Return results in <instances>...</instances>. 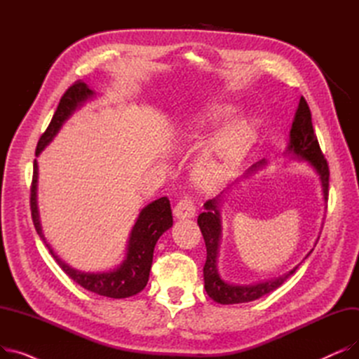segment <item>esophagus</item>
<instances>
[{
  "label": "esophagus",
  "mask_w": 359,
  "mask_h": 359,
  "mask_svg": "<svg viewBox=\"0 0 359 359\" xmlns=\"http://www.w3.org/2000/svg\"><path fill=\"white\" fill-rule=\"evenodd\" d=\"M173 212H175V217L180 219L192 218L196 214V205L191 198H183L176 203Z\"/></svg>",
  "instance_id": "esophagus-1"
}]
</instances>
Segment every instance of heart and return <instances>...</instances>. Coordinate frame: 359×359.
<instances>
[{
	"mask_svg": "<svg viewBox=\"0 0 359 359\" xmlns=\"http://www.w3.org/2000/svg\"><path fill=\"white\" fill-rule=\"evenodd\" d=\"M236 107L230 104H217L210 107L194 122L195 134L215 129L231 121ZM256 138L253 122L241 119L225 126L208 144L194 165V177L202 187H214L227 177L236 164L246 154Z\"/></svg>",
	"mask_w": 359,
	"mask_h": 359,
	"instance_id": "b5f03b06",
	"label": "heart"
}]
</instances>
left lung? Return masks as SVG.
Here are the masks:
<instances>
[{
	"label": "left lung",
	"instance_id": "1",
	"mask_svg": "<svg viewBox=\"0 0 359 359\" xmlns=\"http://www.w3.org/2000/svg\"><path fill=\"white\" fill-rule=\"evenodd\" d=\"M290 137H291V141H290L288 149L292 151V153L299 158L307 160L316 168V172L320 175V179H322V183H323L325 199H327L330 170H329L327 160L325 158L323 151L320 148V144L317 141V135L314 134L311 111L304 97L299 99V104L295 113V119L292 122ZM260 164H265V161H260L259 165ZM259 165H253V167H259ZM217 205H218L217 199L206 201L205 203L206 211L199 214L198 217V225L202 231L205 246H206V262L203 266V280H205L206 294L219 304H240V303L255 301L279 288L297 271V268H294L290 273L280 276L275 280H268V282H263V284H256V285H231L219 278L217 271V255H218L221 227H219V214L217 210Z\"/></svg>",
	"mask_w": 359,
	"mask_h": 359
}]
</instances>
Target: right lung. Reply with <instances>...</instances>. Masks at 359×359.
Wrapping results in <instances>:
<instances>
[{"mask_svg":"<svg viewBox=\"0 0 359 359\" xmlns=\"http://www.w3.org/2000/svg\"><path fill=\"white\" fill-rule=\"evenodd\" d=\"M93 96V91L87 87L84 81L74 83L68 90L62 94L58 107H56L53 118L46 128V130L39 138L37 142L34 154L39 156L41 151L49 144L53 135L58 132L64 121L71 115V111L77 107L81 102ZM36 182H37V163L33 161V177L30 186V211L32 219L34 224V229L39 234V237L45 241L39 214H37V205H36ZM173 225L172 208H170L168 198H160L153 203L147 205L141 211L134 230L130 233L129 246H128V256L123 262V265L106 273H84L80 271H75L69 268L67 263H64L58 256H56L49 244H46L50 255L58 263L60 268L74 280L77 282L80 287L84 290L94 292L102 297L109 298H128L142 291L148 282L151 265H153V255L156 243L160 236L168 230ZM46 243V241H45Z\"/></svg>","mask_w":359,"mask_h":359,"instance_id":"add662e5","label":"right lung"}]
</instances>
